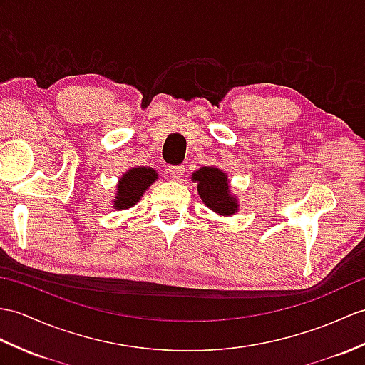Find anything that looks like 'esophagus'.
<instances>
[{"label":"esophagus","instance_id":"34e87169","mask_svg":"<svg viewBox=\"0 0 365 365\" xmlns=\"http://www.w3.org/2000/svg\"><path fill=\"white\" fill-rule=\"evenodd\" d=\"M168 173L171 174L173 179H182L183 173H185V168L182 165H174V166H169L168 168Z\"/></svg>","mask_w":365,"mask_h":365}]
</instances>
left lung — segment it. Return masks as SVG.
Returning a JSON list of instances; mask_svg holds the SVG:
<instances>
[{"label": "left lung", "instance_id": "1", "mask_svg": "<svg viewBox=\"0 0 365 365\" xmlns=\"http://www.w3.org/2000/svg\"><path fill=\"white\" fill-rule=\"evenodd\" d=\"M197 182V191L205 205L222 216H230L238 210V203L228 191L227 175L217 168L203 166L192 174Z\"/></svg>", "mask_w": 365, "mask_h": 365}]
</instances>
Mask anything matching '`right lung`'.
Returning <instances> with one entry per match:
<instances>
[{
    "label": "right lung",
    "instance_id": "1",
    "mask_svg": "<svg viewBox=\"0 0 365 365\" xmlns=\"http://www.w3.org/2000/svg\"><path fill=\"white\" fill-rule=\"evenodd\" d=\"M157 179V173L150 168H133L127 171L118 185L115 208L125 210L133 207L140 200L143 192Z\"/></svg>",
    "mask_w": 365,
    "mask_h": 365
}]
</instances>
